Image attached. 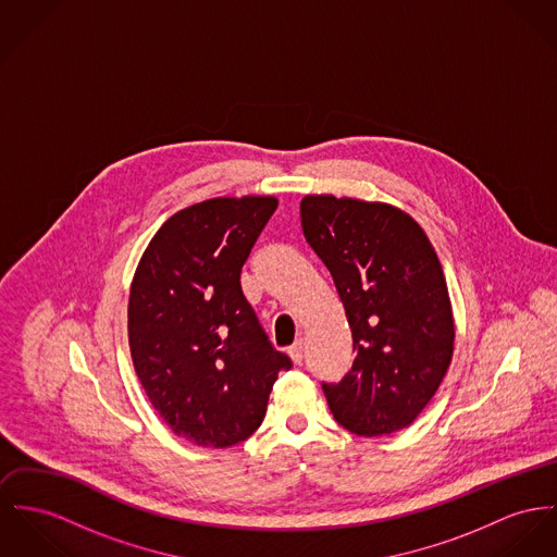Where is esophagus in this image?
<instances>
[{"instance_id": "1", "label": "esophagus", "mask_w": 557, "mask_h": 557, "mask_svg": "<svg viewBox=\"0 0 557 557\" xmlns=\"http://www.w3.org/2000/svg\"><path fill=\"white\" fill-rule=\"evenodd\" d=\"M302 354H305V345H302V339L293 343V345L288 347V356L293 358V362H295V364H300V362H302Z\"/></svg>"}]
</instances>
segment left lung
<instances>
[{
    "label": "left lung",
    "instance_id": "8db88e82",
    "mask_svg": "<svg viewBox=\"0 0 557 557\" xmlns=\"http://www.w3.org/2000/svg\"><path fill=\"white\" fill-rule=\"evenodd\" d=\"M307 244L326 264L356 358L322 384L333 418L358 436H387L424 411L454 356V311L424 228L398 208L333 195L300 201Z\"/></svg>",
    "mask_w": 557,
    "mask_h": 557
}]
</instances>
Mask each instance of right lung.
<instances>
[{"mask_svg": "<svg viewBox=\"0 0 557 557\" xmlns=\"http://www.w3.org/2000/svg\"><path fill=\"white\" fill-rule=\"evenodd\" d=\"M275 197H215L154 233L128 293V347L152 407L184 441L231 447L260 426L290 358L242 293V267Z\"/></svg>", "mask_w": 557, "mask_h": 557, "instance_id": "right-lung-1", "label": "right lung"}]
</instances>
